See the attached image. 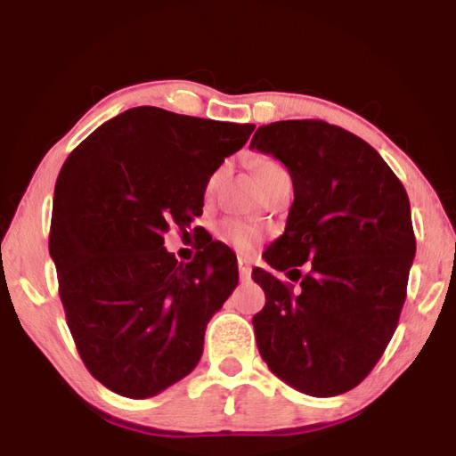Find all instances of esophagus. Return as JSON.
Instances as JSON below:
<instances>
[{"label":"esophagus","mask_w":456,"mask_h":456,"mask_svg":"<svg viewBox=\"0 0 456 456\" xmlns=\"http://www.w3.org/2000/svg\"><path fill=\"white\" fill-rule=\"evenodd\" d=\"M239 273L242 282L251 280V259L248 257H239Z\"/></svg>","instance_id":"1"}]
</instances>
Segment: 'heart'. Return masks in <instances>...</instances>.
Returning <instances> with one entry per match:
<instances>
[{"label": "heart", "mask_w": 456, "mask_h": 456, "mask_svg": "<svg viewBox=\"0 0 456 456\" xmlns=\"http://www.w3.org/2000/svg\"><path fill=\"white\" fill-rule=\"evenodd\" d=\"M284 170L278 161L273 159H261L257 164V178L265 176L270 172ZM217 180V174L209 178V186ZM216 236L220 239L224 245L236 248V251H248L261 240V228L257 224L239 220V217H224V220L217 222L216 226Z\"/></svg>", "instance_id": "obj_1"}]
</instances>
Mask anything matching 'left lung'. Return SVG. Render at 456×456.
<instances>
[{
  "instance_id": "1",
  "label": "left lung",
  "mask_w": 456,
  "mask_h": 456,
  "mask_svg": "<svg viewBox=\"0 0 456 456\" xmlns=\"http://www.w3.org/2000/svg\"><path fill=\"white\" fill-rule=\"evenodd\" d=\"M251 147L282 161L295 186L284 234L264 259L298 290L253 270L265 292L253 317L261 359L303 395H342L382 357L407 298V191L376 149L323 120L259 126Z\"/></svg>"
}]
</instances>
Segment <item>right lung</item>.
Segmentation results:
<instances>
[{"mask_svg": "<svg viewBox=\"0 0 456 456\" xmlns=\"http://www.w3.org/2000/svg\"><path fill=\"white\" fill-rule=\"evenodd\" d=\"M253 130L141 105L61 166L49 255L80 359L116 395H159L201 359L205 328L239 284L236 255L205 234L178 264L164 234L203 214L209 176Z\"/></svg>", "mask_w": 456, "mask_h": 456, "instance_id": "add662e5", "label": "right lung"}]
</instances>
